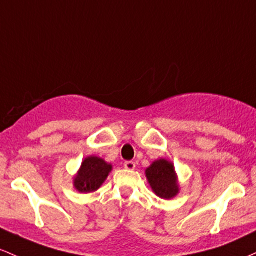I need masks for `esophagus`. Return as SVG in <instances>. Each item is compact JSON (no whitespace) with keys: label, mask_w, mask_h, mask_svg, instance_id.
Here are the masks:
<instances>
[{"label":"esophagus","mask_w":256,"mask_h":256,"mask_svg":"<svg viewBox=\"0 0 256 256\" xmlns=\"http://www.w3.org/2000/svg\"><path fill=\"white\" fill-rule=\"evenodd\" d=\"M124 168L127 170H134L136 169V163L133 160H127V162H124Z\"/></svg>","instance_id":"obj_1"}]
</instances>
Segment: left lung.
<instances>
[{
  "mask_svg": "<svg viewBox=\"0 0 256 256\" xmlns=\"http://www.w3.org/2000/svg\"><path fill=\"white\" fill-rule=\"evenodd\" d=\"M148 182L152 191L163 200H170L179 194V184L173 163L166 160H157L146 169Z\"/></svg>",
  "mask_w": 256,
  "mask_h": 256,
  "instance_id": "1",
  "label": "left lung"
}]
</instances>
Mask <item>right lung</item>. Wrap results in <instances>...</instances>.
Instances as JSON below:
<instances>
[{"label": "right lung", "instance_id": "right-lung-1", "mask_svg": "<svg viewBox=\"0 0 256 256\" xmlns=\"http://www.w3.org/2000/svg\"><path fill=\"white\" fill-rule=\"evenodd\" d=\"M112 166L96 156H90L82 162L78 173L74 179V186L81 194L96 191L108 179Z\"/></svg>", "mask_w": 256, "mask_h": 256}]
</instances>
